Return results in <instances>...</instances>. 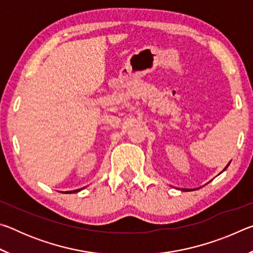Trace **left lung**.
<instances>
[{"label": "left lung", "mask_w": 253, "mask_h": 253, "mask_svg": "<svg viewBox=\"0 0 253 253\" xmlns=\"http://www.w3.org/2000/svg\"><path fill=\"white\" fill-rule=\"evenodd\" d=\"M231 163V162H230ZM230 163H229V164L228 165H226L225 166V168H224V169L223 170H222V172H224V170L226 169H228V166L230 165ZM194 190H198V188H182V191L183 192H188V191H194Z\"/></svg>", "instance_id": "8db88e82"}]
</instances>
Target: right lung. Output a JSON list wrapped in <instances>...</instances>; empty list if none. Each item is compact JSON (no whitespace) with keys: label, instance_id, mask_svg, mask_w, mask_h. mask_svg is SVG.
<instances>
[{"label":"right lung","instance_id":"add662e5","mask_svg":"<svg viewBox=\"0 0 253 253\" xmlns=\"http://www.w3.org/2000/svg\"><path fill=\"white\" fill-rule=\"evenodd\" d=\"M79 191H81V188H79V190H76V191H68V192H66V194H69V193H77V192H79Z\"/></svg>","mask_w":253,"mask_h":253}]
</instances>
